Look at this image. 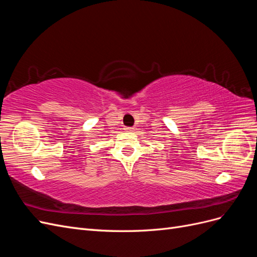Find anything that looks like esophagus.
Instances as JSON below:
<instances>
[{
	"instance_id": "34e87169",
	"label": "esophagus",
	"mask_w": 257,
	"mask_h": 257,
	"mask_svg": "<svg viewBox=\"0 0 257 257\" xmlns=\"http://www.w3.org/2000/svg\"><path fill=\"white\" fill-rule=\"evenodd\" d=\"M124 130H125L126 132H132V131H133V127H125Z\"/></svg>"
}]
</instances>
